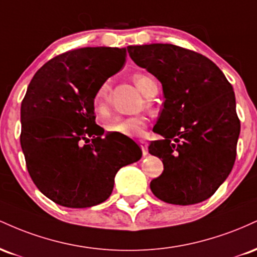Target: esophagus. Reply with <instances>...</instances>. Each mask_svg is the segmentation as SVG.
<instances>
[{
  "label": "esophagus",
  "mask_w": 257,
  "mask_h": 257,
  "mask_svg": "<svg viewBox=\"0 0 257 257\" xmlns=\"http://www.w3.org/2000/svg\"><path fill=\"white\" fill-rule=\"evenodd\" d=\"M139 144H140L141 150H143V155H144V156L149 155V149H147V146H149V144H147V141H145V140H140V141H139Z\"/></svg>",
  "instance_id": "1"
}]
</instances>
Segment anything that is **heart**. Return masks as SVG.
I'll return each instance as SVG.
<instances>
[{
  "label": "heart",
  "mask_w": 257,
  "mask_h": 257,
  "mask_svg": "<svg viewBox=\"0 0 257 257\" xmlns=\"http://www.w3.org/2000/svg\"><path fill=\"white\" fill-rule=\"evenodd\" d=\"M133 81L137 84L139 90L144 95L149 96L153 90L157 88V83L155 79L150 77L145 73H135L133 76ZM111 89L110 79H106L99 85L98 89L94 95V108L96 113L100 116H104L107 113V102H108V94ZM149 118L145 114H138V116H129V117H116L106 124V132L108 134H112L113 137L120 138H140L145 134Z\"/></svg>",
  "instance_id": "b5f03b06"
}]
</instances>
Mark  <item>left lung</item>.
<instances>
[{
    "label": "left lung",
    "mask_w": 257,
    "mask_h": 257,
    "mask_svg": "<svg viewBox=\"0 0 257 257\" xmlns=\"http://www.w3.org/2000/svg\"><path fill=\"white\" fill-rule=\"evenodd\" d=\"M126 49L161 82L166 98L153 126L163 139L149 146L164 170L151 181V191L176 205L208 199L229 175L237 155L240 122L231 83L210 59L174 44Z\"/></svg>",
    "instance_id": "1"
}]
</instances>
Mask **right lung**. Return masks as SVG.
Here are the masks:
<instances>
[{"instance_id":"add662e5","label":"right lung","mask_w":257,"mask_h":257,"mask_svg":"<svg viewBox=\"0 0 257 257\" xmlns=\"http://www.w3.org/2000/svg\"><path fill=\"white\" fill-rule=\"evenodd\" d=\"M126 48L85 47L53 58L32 77L20 108L22 144L32 181L67 208L105 202L122 167L141 150L114 145L95 123L98 87L125 63Z\"/></svg>"}]
</instances>
